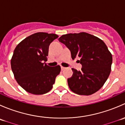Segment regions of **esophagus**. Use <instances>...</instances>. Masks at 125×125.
Segmentation results:
<instances>
[{
  "mask_svg": "<svg viewBox=\"0 0 125 125\" xmlns=\"http://www.w3.org/2000/svg\"><path fill=\"white\" fill-rule=\"evenodd\" d=\"M65 68H65V67H63V66H61V70H65Z\"/></svg>",
  "mask_w": 125,
  "mask_h": 125,
  "instance_id": "34e87169",
  "label": "esophagus"
}]
</instances>
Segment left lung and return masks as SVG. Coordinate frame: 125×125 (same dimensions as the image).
I'll use <instances>...</instances> for the list:
<instances>
[{"label":"left lung","mask_w":125,"mask_h":125,"mask_svg":"<svg viewBox=\"0 0 125 125\" xmlns=\"http://www.w3.org/2000/svg\"><path fill=\"white\" fill-rule=\"evenodd\" d=\"M59 42L69 48L73 59L76 57L82 65L81 71L72 68L68 79L71 90L79 95H89L99 90L108 79L113 62L111 53L104 42L85 32L64 34Z\"/></svg>","instance_id":"8db88e82"}]
</instances>
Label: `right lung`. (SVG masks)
I'll return each instance as SVG.
<instances>
[{"label": "right lung", "instance_id": "right-lung-1", "mask_svg": "<svg viewBox=\"0 0 125 125\" xmlns=\"http://www.w3.org/2000/svg\"><path fill=\"white\" fill-rule=\"evenodd\" d=\"M59 36L39 32L26 37L15 48L11 60V70L19 85L28 93L42 95L52 88L60 66L51 67L47 60L50 43Z\"/></svg>", "mask_w": 125, "mask_h": 125}]
</instances>
